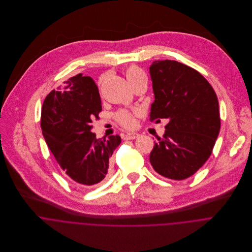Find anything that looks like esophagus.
<instances>
[{"instance_id":"obj_1","label":"esophagus","mask_w":252,"mask_h":252,"mask_svg":"<svg viewBox=\"0 0 252 252\" xmlns=\"http://www.w3.org/2000/svg\"><path fill=\"white\" fill-rule=\"evenodd\" d=\"M139 137H140V134L132 132V133H127V134H125L123 138H124V140H135V139H137V138H139Z\"/></svg>"}]
</instances>
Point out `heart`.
<instances>
[{"instance_id":"1","label":"heart","mask_w":252,"mask_h":252,"mask_svg":"<svg viewBox=\"0 0 252 252\" xmlns=\"http://www.w3.org/2000/svg\"><path fill=\"white\" fill-rule=\"evenodd\" d=\"M125 76L131 86L134 88L137 85L146 81V74L142 68L137 65H131L125 69ZM106 78L105 75H102L99 79V83L102 84L104 79ZM135 111H129L126 109H120L115 113V118L117 122L125 127V128H133L136 125V119L134 116Z\"/></svg>"}]
</instances>
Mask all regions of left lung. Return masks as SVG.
<instances>
[{
  "label": "left lung",
  "mask_w": 252,
  "mask_h": 252,
  "mask_svg": "<svg viewBox=\"0 0 252 252\" xmlns=\"http://www.w3.org/2000/svg\"><path fill=\"white\" fill-rule=\"evenodd\" d=\"M149 72L155 97L150 121L168 119L150 164L167 179H188L207 162L219 134L216 92L200 72L174 60L154 61Z\"/></svg>",
  "instance_id": "obj_1"
}]
</instances>
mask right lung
<instances>
[{"label":"right lung","instance_id":"add662e5","mask_svg":"<svg viewBox=\"0 0 252 252\" xmlns=\"http://www.w3.org/2000/svg\"><path fill=\"white\" fill-rule=\"evenodd\" d=\"M101 111L98 87L82 73L52 90L42 104L44 140L63 173L78 186H95L107 177L109 158L121 143L118 135L97 139L91 132Z\"/></svg>","mask_w":252,"mask_h":252}]
</instances>
